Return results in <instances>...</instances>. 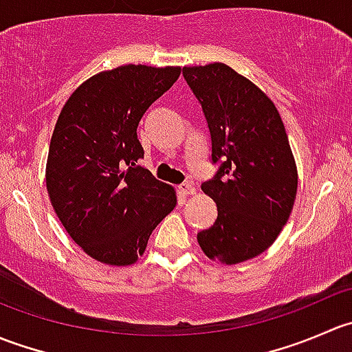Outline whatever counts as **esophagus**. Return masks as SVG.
<instances>
[{"mask_svg": "<svg viewBox=\"0 0 352 352\" xmlns=\"http://www.w3.org/2000/svg\"><path fill=\"white\" fill-rule=\"evenodd\" d=\"M179 190L184 194V196H192V194H196V187H194V184L190 182L180 184Z\"/></svg>", "mask_w": 352, "mask_h": 352, "instance_id": "34e87169", "label": "esophagus"}]
</instances>
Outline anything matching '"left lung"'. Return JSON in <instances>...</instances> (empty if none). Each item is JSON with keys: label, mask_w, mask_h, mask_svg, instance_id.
<instances>
[{"label": "left lung", "mask_w": 352, "mask_h": 352, "mask_svg": "<svg viewBox=\"0 0 352 352\" xmlns=\"http://www.w3.org/2000/svg\"><path fill=\"white\" fill-rule=\"evenodd\" d=\"M184 78L201 104L218 172L201 189L218 208L197 233L212 261L232 265L267 250L293 209L298 170L278 109L250 80L223 63L190 66Z\"/></svg>", "instance_id": "obj_1"}]
</instances>
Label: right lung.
<instances>
[{
    "mask_svg": "<svg viewBox=\"0 0 352 352\" xmlns=\"http://www.w3.org/2000/svg\"><path fill=\"white\" fill-rule=\"evenodd\" d=\"M179 76V66L102 71L81 83L59 113L45 186L59 221L95 261L134 264L175 208V189L138 165L144 150L136 131Z\"/></svg>",
    "mask_w": 352,
    "mask_h": 352,
    "instance_id": "obj_1",
    "label": "right lung"
}]
</instances>
